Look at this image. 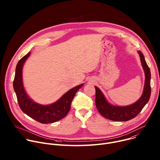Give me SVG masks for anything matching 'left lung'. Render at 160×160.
Returning <instances> with one entry per match:
<instances>
[{"label": "left lung", "mask_w": 160, "mask_h": 160, "mask_svg": "<svg viewBox=\"0 0 160 160\" xmlns=\"http://www.w3.org/2000/svg\"><path fill=\"white\" fill-rule=\"evenodd\" d=\"M138 53L145 73V83L142 95L138 101L127 106L110 104L106 101L101 90L95 86L96 108L101 115L107 119L117 122H126L133 119L141 111L149 100L151 92V72L142 52L139 51Z\"/></svg>", "instance_id": "left-lung-1"}]
</instances>
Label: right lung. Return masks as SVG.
<instances>
[{
  "instance_id": "right-lung-1",
  "label": "right lung",
  "mask_w": 160,
  "mask_h": 160,
  "mask_svg": "<svg viewBox=\"0 0 160 160\" xmlns=\"http://www.w3.org/2000/svg\"><path fill=\"white\" fill-rule=\"evenodd\" d=\"M30 55L29 52L18 62L13 87L19 108L26 115L42 123H51L65 117L71 108V103L77 91L83 85L80 84L65 93L59 100L50 105H42L33 101L27 94L22 84V66Z\"/></svg>"
}]
</instances>
